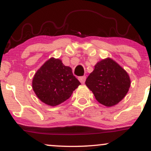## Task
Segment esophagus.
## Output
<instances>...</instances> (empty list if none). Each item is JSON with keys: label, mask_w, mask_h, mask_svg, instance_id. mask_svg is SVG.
Instances as JSON below:
<instances>
[{"label": "esophagus", "mask_w": 151, "mask_h": 151, "mask_svg": "<svg viewBox=\"0 0 151 151\" xmlns=\"http://www.w3.org/2000/svg\"><path fill=\"white\" fill-rule=\"evenodd\" d=\"M79 80L80 81V82L81 83V84H84V82H85V81H86V77L85 76H83V77H79Z\"/></svg>", "instance_id": "34e87169"}]
</instances>
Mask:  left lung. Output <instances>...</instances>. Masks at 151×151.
Wrapping results in <instances>:
<instances>
[{"label":"left lung","mask_w":151,"mask_h":151,"mask_svg":"<svg viewBox=\"0 0 151 151\" xmlns=\"http://www.w3.org/2000/svg\"><path fill=\"white\" fill-rule=\"evenodd\" d=\"M85 84L100 104L111 107L125 97L131 86V79L120 65L107 58L95 65Z\"/></svg>","instance_id":"8db88e82"}]
</instances>
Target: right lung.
Instances as JSON below:
<instances>
[{
    "label": "right lung",
    "mask_w": 151,
    "mask_h": 151,
    "mask_svg": "<svg viewBox=\"0 0 151 151\" xmlns=\"http://www.w3.org/2000/svg\"><path fill=\"white\" fill-rule=\"evenodd\" d=\"M80 84L72 68L55 58H50L38 69L32 81L37 98L50 106H56L68 99Z\"/></svg>",
    "instance_id": "right-lung-1"
}]
</instances>
